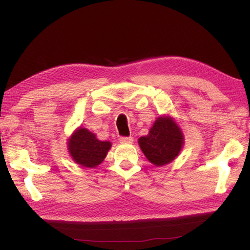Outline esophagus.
Instances as JSON below:
<instances>
[{"label":"esophagus","instance_id":"1","mask_svg":"<svg viewBox=\"0 0 250 250\" xmlns=\"http://www.w3.org/2000/svg\"><path fill=\"white\" fill-rule=\"evenodd\" d=\"M133 142L132 137H121L120 138V143L122 144H131Z\"/></svg>","mask_w":250,"mask_h":250}]
</instances>
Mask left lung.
Returning <instances> with one entry per match:
<instances>
[{"mask_svg":"<svg viewBox=\"0 0 250 250\" xmlns=\"http://www.w3.org/2000/svg\"><path fill=\"white\" fill-rule=\"evenodd\" d=\"M184 134L171 117H158L149 133L139 139V145L147 160L161 167L175 160L184 146Z\"/></svg>","mask_w":250,"mask_h":250,"instance_id":"1","label":"left lung"}]
</instances>
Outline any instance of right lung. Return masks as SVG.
Returning a JSON list of instances; mask_svg holds the SVG:
<instances>
[{"mask_svg":"<svg viewBox=\"0 0 250 250\" xmlns=\"http://www.w3.org/2000/svg\"><path fill=\"white\" fill-rule=\"evenodd\" d=\"M111 143L98 140L86 128L79 127L67 141V150L73 161L82 167L95 168L106 157Z\"/></svg>","mask_w":250,"mask_h":250,"instance_id":"obj_1","label":"right lung"}]
</instances>
